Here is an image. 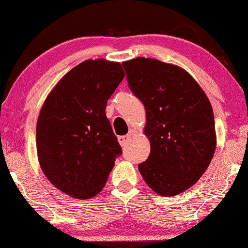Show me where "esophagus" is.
I'll return each mask as SVG.
<instances>
[{
    "instance_id": "obj_1",
    "label": "esophagus",
    "mask_w": 248,
    "mask_h": 248,
    "mask_svg": "<svg viewBox=\"0 0 248 248\" xmlns=\"http://www.w3.org/2000/svg\"><path fill=\"white\" fill-rule=\"evenodd\" d=\"M118 140H119V143H120L121 147H124V145H126L127 143H128V141H129V140H130V135L119 136Z\"/></svg>"
}]
</instances>
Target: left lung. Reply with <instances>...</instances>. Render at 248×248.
Masks as SVG:
<instances>
[{
  "mask_svg": "<svg viewBox=\"0 0 248 248\" xmlns=\"http://www.w3.org/2000/svg\"><path fill=\"white\" fill-rule=\"evenodd\" d=\"M130 90L142 101L150 155L139 165L144 181L162 196L190 188L216 150L213 107L193 76L159 60L122 62Z\"/></svg>",
  "mask_w": 248,
  "mask_h": 248,
  "instance_id": "left-lung-1",
  "label": "left lung"
}]
</instances>
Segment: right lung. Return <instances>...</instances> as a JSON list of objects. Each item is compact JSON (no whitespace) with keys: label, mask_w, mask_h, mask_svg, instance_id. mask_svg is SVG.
<instances>
[{"label":"right lung","mask_w":248,"mask_h":248,"mask_svg":"<svg viewBox=\"0 0 248 248\" xmlns=\"http://www.w3.org/2000/svg\"><path fill=\"white\" fill-rule=\"evenodd\" d=\"M124 77L119 62L86 60L44 101L37 121L38 160L49 183L67 195H97L121 155L105 109Z\"/></svg>","instance_id":"add662e5"}]
</instances>
